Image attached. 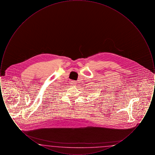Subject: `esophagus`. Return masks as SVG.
Instances as JSON below:
<instances>
[{
    "label": "esophagus",
    "mask_w": 155,
    "mask_h": 155,
    "mask_svg": "<svg viewBox=\"0 0 155 155\" xmlns=\"http://www.w3.org/2000/svg\"><path fill=\"white\" fill-rule=\"evenodd\" d=\"M71 84H72V85H73V84H74V81H71Z\"/></svg>",
    "instance_id": "34e87169"
}]
</instances>
